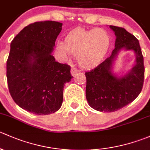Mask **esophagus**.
Returning <instances> with one entry per match:
<instances>
[{"mask_svg": "<svg viewBox=\"0 0 150 150\" xmlns=\"http://www.w3.org/2000/svg\"><path fill=\"white\" fill-rule=\"evenodd\" d=\"M77 72H78V70H77L76 68H74V67L71 68V76H74Z\"/></svg>", "mask_w": 150, "mask_h": 150, "instance_id": "34e87169", "label": "esophagus"}]
</instances>
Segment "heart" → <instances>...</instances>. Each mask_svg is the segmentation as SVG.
<instances>
[{
    "mask_svg": "<svg viewBox=\"0 0 150 150\" xmlns=\"http://www.w3.org/2000/svg\"><path fill=\"white\" fill-rule=\"evenodd\" d=\"M111 45L110 35L105 29L76 28L66 35L64 43H58V49L69 56L77 55L79 66L90 69L106 56Z\"/></svg>",
    "mask_w": 150,
    "mask_h": 150,
    "instance_id": "1",
    "label": "heart"
}]
</instances>
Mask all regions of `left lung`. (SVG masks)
I'll use <instances>...</instances> for the list:
<instances>
[{"label":"left lung","mask_w":150,"mask_h":150,"mask_svg":"<svg viewBox=\"0 0 150 150\" xmlns=\"http://www.w3.org/2000/svg\"><path fill=\"white\" fill-rule=\"evenodd\" d=\"M115 35L112 54L96 68L85 73L86 98L89 106L100 112H111L134 101L141 92L144 83V58L138 40L125 29L109 26ZM122 50H133L135 63L126 74L118 76L113 66Z\"/></svg>","instance_id":"1"}]
</instances>
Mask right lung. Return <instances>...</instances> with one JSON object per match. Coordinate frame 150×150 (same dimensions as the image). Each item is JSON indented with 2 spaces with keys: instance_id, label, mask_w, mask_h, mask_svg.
Segmentation results:
<instances>
[{
  "instance_id": "add662e5",
  "label": "right lung",
  "mask_w": 150,
  "mask_h": 150,
  "mask_svg": "<svg viewBox=\"0 0 150 150\" xmlns=\"http://www.w3.org/2000/svg\"><path fill=\"white\" fill-rule=\"evenodd\" d=\"M62 25L54 21L35 22L11 43L6 63L9 92L20 108L36 115L60 109L65 84L73 77L70 66L55 61L52 55Z\"/></svg>"
}]
</instances>
